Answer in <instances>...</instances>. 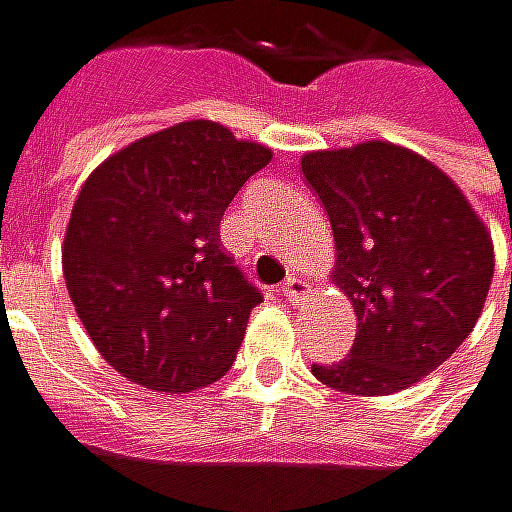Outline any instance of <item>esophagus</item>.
<instances>
[{
    "label": "esophagus",
    "instance_id": "obj_1",
    "mask_svg": "<svg viewBox=\"0 0 512 512\" xmlns=\"http://www.w3.org/2000/svg\"><path fill=\"white\" fill-rule=\"evenodd\" d=\"M309 291H312V285H309L306 279H300V276H288V279H285V285H282V294H285L291 303L306 300V297H309Z\"/></svg>",
    "mask_w": 512,
    "mask_h": 512
}]
</instances>
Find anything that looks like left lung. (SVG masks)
<instances>
[{"label": "left lung", "mask_w": 512, "mask_h": 512, "mask_svg": "<svg viewBox=\"0 0 512 512\" xmlns=\"http://www.w3.org/2000/svg\"><path fill=\"white\" fill-rule=\"evenodd\" d=\"M303 173L330 215L333 285L357 315L351 354L312 375L351 396L399 393L471 336L492 233L441 167L387 140L306 152Z\"/></svg>", "instance_id": "8db88e82"}]
</instances>
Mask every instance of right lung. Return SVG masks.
Segmentation results:
<instances>
[{"label":"right lung","mask_w":512,"mask_h":512,"mask_svg":"<svg viewBox=\"0 0 512 512\" xmlns=\"http://www.w3.org/2000/svg\"><path fill=\"white\" fill-rule=\"evenodd\" d=\"M273 149L212 119L176 122L104 158L83 182L62 276L98 354L131 384L191 393L218 381L264 297L218 224Z\"/></svg>","instance_id":"right-lung-1"}]
</instances>
